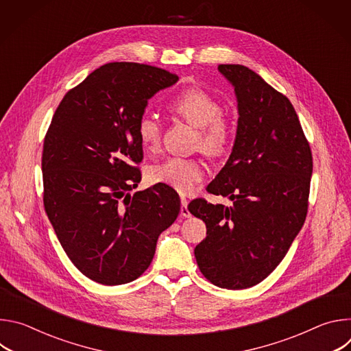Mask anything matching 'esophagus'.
Here are the masks:
<instances>
[{"label": "esophagus", "instance_id": "esophagus-1", "mask_svg": "<svg viewBox=\"0 0 351 351\" xmlns=\"http://www.w3.org/2000/svg\"><path fill=\"white\" fill-rule=\"evenodd\" d=\"M180 203H182V206H180V215L184 217V218L191 217V214H190V211H189V208H187V204H189L187 198H186V197H182V198H180Z\"/></svg>", "mask_w": 351, "mask_h": 351}]
</instances>
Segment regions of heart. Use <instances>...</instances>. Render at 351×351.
I'll return each mask as SVG.
<instances>
[{
    "label": "heart",
    "mask_w": 351,
    "mask_h": 351,
    "mask_svg": "<svg viewBox=\"0 0 351 351\" xmlns=\"http://www.w3.org/2000/svg\"><path fill=\"white\" fill-rule=\"evenodd\" d=\"M169 111L197 129V147L211 158L228 153L233 138V123L222 114V107L207 91L193 87L176 95L168 106ZM161 121L152 114H144L137 123V136L145 149H156L161 143ZM148 178L180 193H189L203 180L204 167L193 158L171 157L153 165Z\"/></svg>",
    "instance_id": "1"
}]
</instances>
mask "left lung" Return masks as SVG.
<instances>
[{
	"label": "left lung",
	"mask_w": 351,
	"mask_h": 351,
	"mask_svg": "<svg viewBox=\"0 0 351 351\" xmlns=\"http://www.w3.org/2000/svg\"><path fill=\"white\" fill-rule=\"evenodd\" d=\"M234 87L237 130L232 154L207 186L232 207L195 198L189 211L206 222L195 245L202 274L222 289L263 282L285 258L303 228L313 156L289 98L243 65H218Z\"/></svg>",
	"instance_id": "obj_1"
}]
</instances>
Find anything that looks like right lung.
<instances>
[{
    "label": "right lung",
    "mask_w": 351,
    "mask_h": 351,
    "mask_svg": "<svg viewBox=\"0 0 351 351\" xmlns=\"http://www.w3.org/2000/svg\"><path fill=\"white\" fill-rule=\"evenodd\" d=\"M178 80L144 64H106L65 94L47 130L44 208L69 260L97 283L137 279L179 215V195L167 184L129 194L141 180L138 119Z\"/></svg>",
    "instance_id": "1"
}]
</instances>
